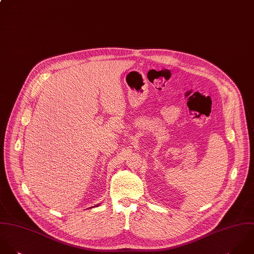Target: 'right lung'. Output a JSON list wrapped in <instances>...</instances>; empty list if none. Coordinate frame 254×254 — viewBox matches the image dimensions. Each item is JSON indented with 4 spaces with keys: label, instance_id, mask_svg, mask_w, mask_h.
<instances>
[{
    "label": "right lung",
    "instance_id": "obj_1",
    "mask_svg": "<svg viewBox=\"0 0 254 254\" xmlns=\"http://www.w3.org/2000/svg\"><path fill=\"white\" fill-rule=\"evenodd\" d=\"M99 205H100V203H99V204H97V205H95V206H94V207H98V206H99ZM91 208H93V207H91Z\"/></svg>",
    "mask_w": 254,
    "mask_h": 254
}]
</instances>
